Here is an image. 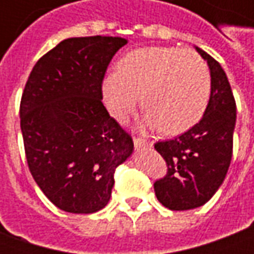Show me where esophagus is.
Here are the masks:
<instances>
[{"label":"esophagus","instance_id":"1","mask_svg":"<svg viewBox=\"0 0 254 254\" xmlns=\"http://www.w3.org/2000/svg\"><path fill=\"white\" fill-rule=\"evenodd\" d=\"M133 143H134V147L136 148H151L152 147V143L148 141V140H144V138L140 137H133Z\"/></svg>","mask_w":254,"mask_h":254}]
</instances>
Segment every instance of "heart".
<instances>
[{"mask_svg": "<svg viewBox=\"0 0 254 254\" xmlns=\"http://www.w3.org/2000/svg\"><path fill=\"white\" fill-rule=\"evenodd\" d=\"M102 94L117 120L134 110L140 95L149 125L166 134H180L196 125L207 109L211 76L193 50L143 47L122 57L118 72L106 74Z\"/></svg>", "mask_w": 254, "mask_h": 254, "instance_id": "obj_1", "label": "heart"}]
</instances>
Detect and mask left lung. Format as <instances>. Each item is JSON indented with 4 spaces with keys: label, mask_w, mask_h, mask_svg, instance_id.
<instances>
[{
    "label": "left lung",
    "mask_w": 254,
    "mask_h": 254,
    "mask_svg": "<svg viewBox=\"0 0 254 254\" xmlns=\"http://www.w3.org/2000/svg\"><path fill=\"white\" fill-rule=\"evenodd\" d=\"M211 73V96L204 116L181 136L158 141L155 149L167 165L154 189L162 205L171 211L201 207L226 178L233 156L237 106L220 64L196 47Z\"/></svg>",
    "instance_id": "8db88e82"
}]
</instances>
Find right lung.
<instances>
[{"instance_id":"obj_1","label":"right lung","mask_w":254,"mask_h":254,"mask_svg":"<svg viewBox=\"0 0 254 254\" xmlns=\"http://www.w3.org/2000/svg\"><path fill=\"white\" fill-rule=\"evenodd\" d=\"M127 39L69 38L35 64L20 102L25 158L34 180L65 212L94 213L107 205L114 173L133 140L102 103L111 58Z\"/></svg>"}]
</instances>
